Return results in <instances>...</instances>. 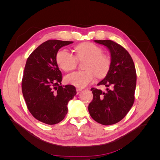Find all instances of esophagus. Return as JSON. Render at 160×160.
I'll return each instance as SVG.
<instances>
[{
    "mask_svg": "<svg viewBox=\"0 0 160 160\" xmlns=\"http://www.w3.org/2000/svg\"><path fill=\"white\" fill-rule=\"evenodd\" d=\"M82 91L81 89H79V88H77L76 89V91H77V94H79L80 92Z\"/></svg>",
    "mask_w": 160,
    "mask_h": 160,
    "instance_id": "esophagus-1",
    "label": "esophagus"
}]
</instances>
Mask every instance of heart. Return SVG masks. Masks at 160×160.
<instances>
[{"label": "heart", "instance_id": "1", "mask_svg": "<svg viewBox=\"0 0 160 160\" xmlns=\"http://www.w3.org/2000/svg\"><path fill=\"white\" fill-rule=\"evenodd\" d=\"M76 57L66 49H61L57 52L56 61L58 65L65 71L75 69L77 59H86L83 64L84 71H75L65 77L67 83L79 88H83L93 83L98 77L106 75L110 67V60L108 56L102 54L99 47L91 42H84L75 48Z\"/></svg>", "mask_w": 160, "mask_h": 160}]
</instances>
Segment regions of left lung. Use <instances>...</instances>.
I'll use <instances>...</instances> for the list:
<instances>
[{"label":"left lung","instance_id":"left-lung-1","mask_svg":"<svg viewBox=\"0 0 160 160\" xmlns=\"http://www.w3.org/2000/svg\"><path fill=\"white\" fill-rule=\"evenodd\" d=\"M105 46L111 55V63L107 75L98 85L107 88L103 92L92 88L93 98L88 110L95 122L105 125L120 122L132 108L136 87V71L129 53L118 43L111 40H94Z\"/></svg>","mask_w":160,"mask_h":160}]
</instances>
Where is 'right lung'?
<instances>
[{"mask_svg": "<svg viewBox=\"0 0 160 160\" xmlns=\"http://www.w3.org/2000/svg\"><path fill=\"white\" fill-rule=\"evenodd\" d=\"M72 42L47 41L27 60L22 80V95L30 113L44 123L54 125L63 119L68 103L77 93L73 85H61L62 74L56 61L58 51Z\"/></svg>", "mask_w": 160, "mask_h": 160, "instance_id": "1", "label": "right lung"}]
</instances>
